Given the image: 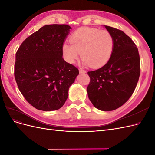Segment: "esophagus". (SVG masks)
I'll return each mask as SVG.
<instances>
[{
  "label": "esophagus",
  "instance_id": "esophagus-1",
  "mask_svg": "<svg viewBox=\"0 0 155 155\" xmlns=\"http://www.w3.org/2000/svg\"><path fill=\"white\" fill-rule=\"evenodd\" d=\"M79 73H80V74H81V73H86V72H87L86 70H83V69H81V68L79 70Z\"/></svg>",
  "mask_w": 155,
  "mask_h": 155
}]
</instances>
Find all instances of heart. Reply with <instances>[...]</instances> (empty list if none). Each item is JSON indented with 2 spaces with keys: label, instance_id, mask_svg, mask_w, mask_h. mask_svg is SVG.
<instances>
[{
  "label": "heart",
  "instance_id": "1",
  "mask_svg": "<svg viewBox=\"0 0 155 155\" xmlns=\"http://www.w3.org/2000/svg\"><path fill=\"white\" fill-rule=\"evenodd\" d=\"M70 43L63 45L64 60L74 64L79 55L83 63L92 68H100L109 61L114 48V39L111 33L94 28H81L70 36Z\"/></svg>",
  "mask_w": 155,
  "mask_h": 155
}]
</instances>
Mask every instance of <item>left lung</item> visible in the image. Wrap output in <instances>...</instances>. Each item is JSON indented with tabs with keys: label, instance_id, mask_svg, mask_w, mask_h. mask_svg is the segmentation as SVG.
<instances>
[{
	"label": "left lung",
	"instance_id": "1",
	"mask_svg": "<svg viewBox=\"0 0 155 155\" xmlns=\"http://www.w3.org/2000/svg\"><path fill=\"white\" fill-rule=\"evenodd\" d=\"M114 48L104 67L88 72L89 100L97 109L110 111L122 106L132 96L140 74L138 50L133 40L120 30L109 26Z\"/></svg>",
	"mask_w": 155,
	"mask_h": 155
}]
</instances>
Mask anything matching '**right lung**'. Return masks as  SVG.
<instances>
[{"mask_svg":"<svg viewBox=\"0 0 155 155\" xmlns=\"http://www.w3.org/2000/svg\"><path fill=\"white\" fill-rule=\"evenodd\" d=\"M71 27L45 25L22 42L15 54L14 76L20 92L35 109L62 107L79 70L63 58L62 46Z\"/></svg>","mask_w":155,"mask_h":155,"instance_id":"right-lung-1","label":"right lung"}]
</instances>
